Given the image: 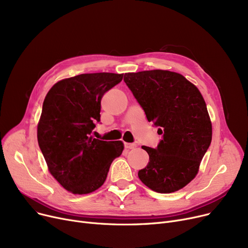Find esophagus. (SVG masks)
<instances>
[{"instance_id": "esophagus-1", "label": "esophagus", "mask_w": 248, "mask_h": 248, "mask_svg": "<svg viewBox=\"0 0 248 248\" xmlns=\"http://www.w3.org/2000/svg\"><path fill=\"white\" fill-rule=\"evenodd\" d=\"M124 147H125V149H127V150H132V149H135V148L137 147V145L135 144V142H125Z\"/></svg>"}]
</instances>
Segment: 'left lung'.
Wrapping results in <instances>:
<instances>
[{
	"label": "left lung",
	"instance_id": "8db88e82",
	"mask_svg": "<svg viewBox=\"0 0 248 248\" xmlns=\"http://www.w3.org/2000/svg\"><path fill=\"white\" fill-rule=\"evenodd\" d=\"M131 89L162 140L155 149L142 146L150 162L139 171L140 180L158 193H172L197 175L212 140L205 100L186 78L168 70L125 73Z\"/></svg>",
	"mask_w": 248,
	"mask_h": 248
}]
</instances>
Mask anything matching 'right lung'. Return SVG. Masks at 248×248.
Here are the masks:
<instances>
[{"mask_svg":"<svg viewBox=\"0 0 248 248\" xmlns=\"http://www.w3.org/2000/svg\"><path fill=\"white\" fill-rule=\"evenodd\" d=\"M123 76L108 72L76 75L54 84L44 99L38 144L51 175L73 194H88L101 187L112 161L123 153V141L91 136L100 122L102 96Z\"/></svg>","mask_w":248,"mask_h":248,"instance_id":"1","label":"right lung"}]
</instances>
